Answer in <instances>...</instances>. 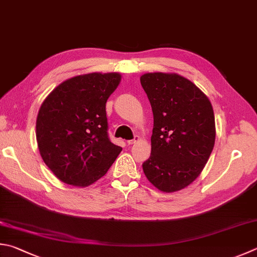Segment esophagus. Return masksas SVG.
I'll use <instances>...</instances> for the list:
<instances>
[{
	"label": "esophagus",
	"mask_w": 257,
	"mask_h": 257,
	"mask_svg": "<svg viewBox=\"0 0 257 257\" xmlns=\"http://www.w3.org/2000/svg\"><path fill=\"white\" fill-rule=\"evenodd\" d=\"M139 140H140L139 137H135L133 140H128L127 144H128V145H132V144H134V143H137V142L139 141Z\"/></svg>",
	"instance_id": "34e87169"
}]
</instances>
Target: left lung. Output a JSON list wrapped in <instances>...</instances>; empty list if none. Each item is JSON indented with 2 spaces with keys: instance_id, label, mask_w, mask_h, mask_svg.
Instances as JSON below:
<instances>
[{
  "instance_id": "8db88e82",
  "label": "left lung",
  "mask_w": 257,
  "mask_h": 257,
  "mask_svg": "<svg viewBox=\"0 0 257 257\" xmlns=\"http://www.w3.org/2000/svg\"><path fill=\"white\" fill-rule=\"evenodd\" d=\"M140 80L153 112L144 174L159 190L179 191L199 177L214 149V109L192 81L178 74L148 72Z\"/></svg>"
}]
</instances>
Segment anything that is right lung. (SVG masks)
<instances>
[{"label": "right lung", "mask_w": 257, "mask_h": 257, "mask_svg": "<svg viewBox=\"0 0 257 257\" xmlns=\"http://www.w3.org/2000/svg\"><path fill=\"white\" fill-rule=\"evenodd\" d=\"M118 72H90L62 81L39 109L36 135L40 156L60 181L93 185L122 151L109 141L106 101L120 83Z\"/></svg>", "instance_id": "right-lung-1"}]
</instances>
